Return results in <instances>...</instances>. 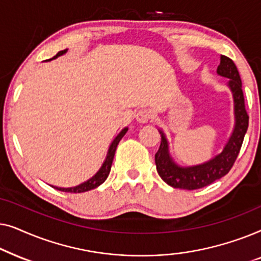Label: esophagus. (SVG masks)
<instances>
[{"label":"esophagus","mask_w":261,"mask_h":261,"mask_svg":"<svg viewBox=\"0 0 261 261\" xmlns=\"http://www.w3.org/2000/svg\"><path fill=\"white\" fill-rule=\"evenodd\" d=\"M137 120L139 121L140 123H145L149 121L153 117V114L149 109H140L139 112L137 113Z\"/></svg>","instance_id":"esophagus-1"}]
</instances>
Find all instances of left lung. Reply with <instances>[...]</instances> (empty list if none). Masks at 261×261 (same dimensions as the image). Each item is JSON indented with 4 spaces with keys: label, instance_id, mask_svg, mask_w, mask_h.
<instances>
[{
    "label": "left lung",
    "instance_id": "8db88e82",
    "mask_svg": "<svg viewBox=\"0 0 261 261\" xmlns=\"http://www.w3.org/2000/svg\"><path fill=\"white\" fill-rule=\"evenodd\" d=\"M217 74L229 80L228 87L233 92L235 126L229 140L223 151L210 159L209 162L195 166H178L169 153V142L162 130V142L158 152L155 153L156 171L162 179L170 187L185 190H196L214 183L229 172L237 160L239 152L244 142V138L248 128V114L245 108V98L242 92L240 74L230 58L221 56L220 65L217 66Z\"/></svg>",
    "mask_w": 261,
    "mask_h": 261
}]
</instances>
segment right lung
<instances>
[{
	"label": "right lung",
	"mask_w": 261,
	"mask_h": 261,
	"mask_svg": "<svg viewBox=\"0 0 261 261\" xmlns=\"http://www.w3.org/2000/svg\"><path fill=\"white\" fill-rule=\"evenodd\" d=\"M66 51H67V49H64V51H59L55 57H53V58L48 59V60L56 59L57 57L63 56L64 53H66ZM127 130H128L127 127L123 128V129L119 133V135H117V137L114 139L112 145H110V147L108 149V154H107V158L105 160V163H103L101 169L98 170V172L96 173L94 177H91L90 179H88L87 181H84V183H82V184L77 185V187H73V188H58V187H53V188L57 189V190H59V191L71 192V194H81V192L90 191V190H92V189H96L97 187H99V185H101L103 181H105L109 176L110 169H112L114 155H115L116 147H117V145H119L121 139L123 138V135L127 133Z\"/></svg>",
	"instance_id": "right-lung-1"
}]
</instances>
